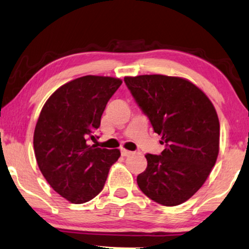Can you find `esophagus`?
Here are the masks:
<instances>
[{
  "label": "esophagus",
  "instance_id": "34e87169",
  "mask_svg": "<svg viewBox=\"0 0 249 249\" xmlns=\"http://www.w3.org/2000/svg\"><path fill=\"white\" fill-rule=\"evenodd\" d=\"M131 154H132V151H130V150H127V149H124V148L121 149V155H122V156H129V155H131Z\"/></svg>",
  "mask_w": 249,
  "mask_h": 249
}]
</instances>
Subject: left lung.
<instances>
[{
    "mask_svg": "<svg viewBox=\"0 0 249 249\" xmlns=\"http://www.w3.org/2000/svg\"><path fill=\"white\" fill-rule=\"evenodd\" d=\"M124 83L165 145L160 155H146V171L137 176L139 189L166 207L185 202L217 160L220 124L213 104L182 77L139 75Z\"/></svg>",
    "mask_w": 249,
    "mask_h": 249,
    "instance_id": "left-lung-1",
    "label": "left lung"
}]
</instances>
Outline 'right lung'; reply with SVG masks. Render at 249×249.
I'll return each instance as SVG.
<instances>
[{
  "label": "right lung",
  "instance_id": "1",
  "mask_svg": "<svg viewBox=\"0 0 249 249\" xmlns=\"http://www.w3.org/2000/svg\"><path fill=\"white\" fill-rule=\"evenodd\" d=\"M120 78L88 75L60 86L39 114L34 148L39 169L49 185L71 203L92 200L102 191L119 149L89 145L100 127L107 101Z\"/></svg>",
  "mask_w": 249,
  "mask_h": 249
}]
</instances>
